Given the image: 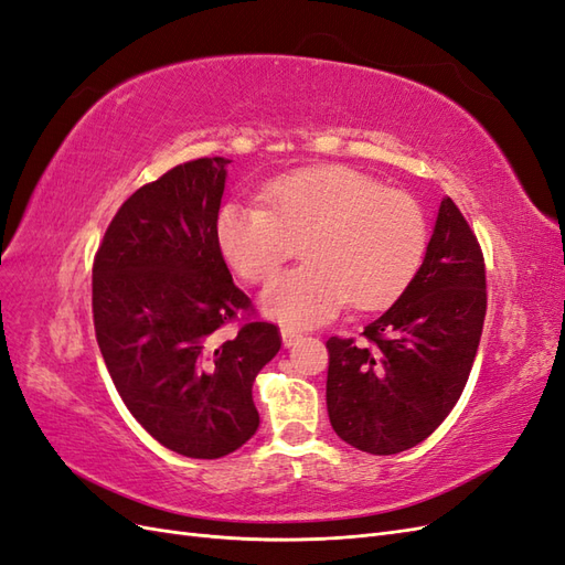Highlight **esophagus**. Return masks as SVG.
Returning a JSON list of instances; mask_svg holds the SVG:
<instances>
[{"label":"esophagus","mask_w":565,"mask_h":565,"mask_svg":"<svg viewBox=\"0 0 565 565\" xmlns=\"http://www.w3.org/2000/svg\"><path fill=\"white\" fill-rule=\"evenodd\" d=\"M300 339V334H298V331H294V329H288V327H284L281 329V341H284V345H286V349H291V345L296 343Z\"/></svg>","instance_id":"34e87169"}]
</instances>
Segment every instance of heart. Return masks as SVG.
Here are the masks:
<instances>
[{
    "label": "heart",
    "mask_w": 565,
    "mask_h": 565,
    "mask_svg": "<svg viewBox=\"0 0 565 565\" xmlns=\"http://www.w3.org/2000/svg\"><path fill=\"white\" fill-rule=\"evenodd\" d=\"M267 207L228 202L216 243L245 281L265 284L296 253L300 267L274 279L259 308L286 327L331 320L345 302L372 310L394 300L423 265L429 228L413 195L365 171L320 164L265 185Z\"/></svg>",
    "instance_id": "heart-1"
}]
</instances>
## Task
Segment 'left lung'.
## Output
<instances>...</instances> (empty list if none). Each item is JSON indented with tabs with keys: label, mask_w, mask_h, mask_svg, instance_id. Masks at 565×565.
<instances>
[{
	"label": "left lung",
	"mask_w": 565,
	"mask_h": 565,
	"mask_svg": "<svg viewBox=\"0 0 565 565\" xmlns=\"http://www.w3.org/2000/svg\"><path fill=\"white\" fill-rule=\"evenodd\" d=\"M484 257L444 198L420 269L363 339L327 341V411L358 451L392 456L425 441L470 377L487 312Z\"/></svg>",
	"instance_id": "obj_1"
}]
</instances>
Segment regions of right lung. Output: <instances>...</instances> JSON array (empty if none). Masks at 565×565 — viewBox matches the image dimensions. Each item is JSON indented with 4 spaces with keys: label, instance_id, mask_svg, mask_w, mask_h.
<instances>
[{
    "label": "right lung",
    "instance_id": "add662e5",
    "mask_svg": "<svg viewBox=\"0 0 565 565\" xmlns=\"http://www.w3.org/2000/svg\"><path fill=\"white\" fill-rule=\"evenodd\" d=\"M231 159L202 157L138 188L114 216L93 265V320L126 408L188 458L234 454L257 431V372L279 353V329H220L250 298L216 243Z\"/></svg>",
    "mask_w": 565,
    "mask_h": 565
}]
</instances>
